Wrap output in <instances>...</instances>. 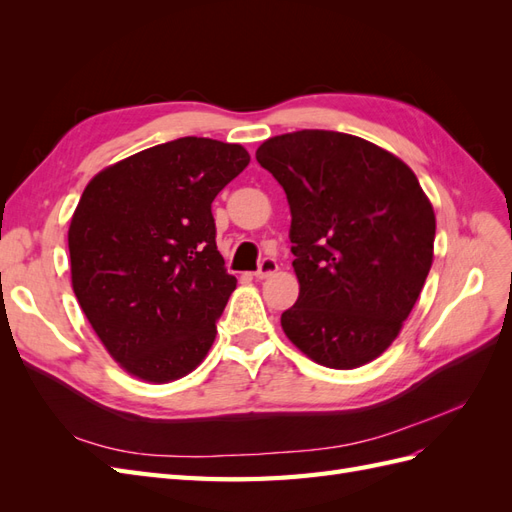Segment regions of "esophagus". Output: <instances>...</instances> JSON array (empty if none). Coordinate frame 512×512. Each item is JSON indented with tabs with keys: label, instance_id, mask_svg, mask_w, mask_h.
Instances as JSON below:
<instances>
[{
	"label": "esophagus",
	"instance_id": "esophagus-1",
	"mask_svg": "<svg viewBox=\"0 0 512 512\" xmlns=\"http://www.w3.org/2000/svg\"><path fill=\"white\" fill-rule=\"evenodd\" d=\"M275 271H277V260L275 258H262L258 269L254 271V277H256V280H265V277L273 275Z\"/></svg>",
	"mask_w": 512,
	"mask_h": 512
}]
</instances>
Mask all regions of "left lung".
Masks as SVG:
<instances>
[{"label":"left lung","mask_w":512,"mask_h":512,"mask_svg":"<svg viewBox=\"0 0 512 512\" xmlns=\"http://www.w3.org/2000/svg\"><path fill=\"white\" fill-rule=\"evenodd\" d=\"M290 205L299 299L282 329L309 359L354 369L393 344L433 260L436 215L412 170L365 138L299 130L256 151Z\"/></svg>","instance_id":"1"}]
</instances>
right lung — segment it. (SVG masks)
Returning a JSON list of instances; mask_svg holds the SVG:
<instances>
[{"instance_id":"add662e5","label":"right lung","mask_w":512,"mask_h":512,"mask_svg":"<svg viewBox=\"0 0 512 512\" xmlns=\"http://www.w3.org/2000/svg\"><path fill=\"white\" fill-rule=\"evenodd\" d=\"M247 164L241 145L183 136L87 183L68 230L72 288L128 374L162 384L207 356L237 288L215 245L211 203Z\"/></svg>"}]
</instances>
